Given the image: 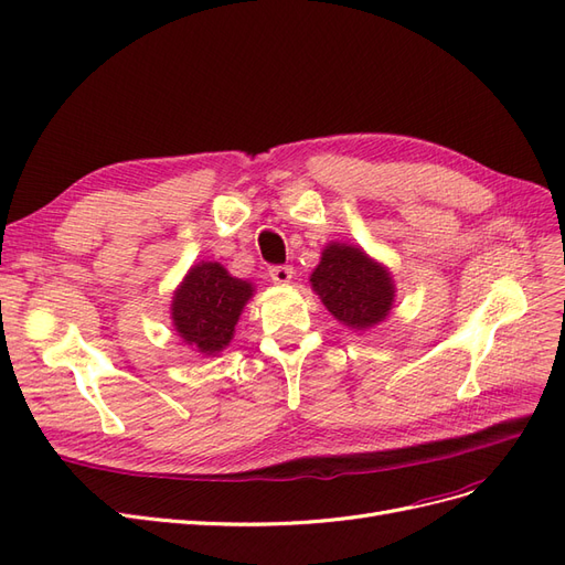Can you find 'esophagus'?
I'll return each mask as SVG.
<instances>
[{"mask_svg": "<svg viewBox=\"0 0 565 565\" xmlns=\"http://www.w3.org/2000/svg\"><path fill=\"white\" fill-rule=\"evenodd\" d=\"M292 266H273L270 270H268V276H270V280L276 282V285H287L289 280H292Z\"/></svg>", "mask_w": 565, "mask_h": 565, "instance_id": "obj_1", "label": "esophagus"}]
</instances>
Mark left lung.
Masks as SVG:
<instances>
[{"instance_id": "1", "label": "left lung", "mask_w": 565, "mask_h": 565, "mask_svg": "<svg viewBox=\"0 0 565 565\" xmlns=\"http://www.w3.org/2000/svg\"><path fill=\"white\" fill-rule=\"evenodd\" d=\"M313 292L339 322L351 330L380 324L393 306L396 285L391 273L355 245L330 243L311 273Z\"/></svg>"}]
</instances>
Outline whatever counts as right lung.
I'll return each mask as SVG.
<instances>
[{"mask_svg":"<svg viewBox=\"0 0 565 565\" xmlns=\"http://www.w3.org/2000/svg\"><path fill=\"white\" fill-rule=\"evenodd\" d=\"M252 292V282L233 278L218 262H200L185 273L172 297L174 330L204 355L224 351Z\"/></svg>","mask_w":565,"mask_h":565,"instance_id":"right-lung-1","label":"right lung"}]
</instances>
